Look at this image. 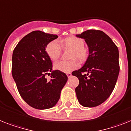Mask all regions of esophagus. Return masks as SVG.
<instances>
[{"mask_svg": "<svg viewBox=\"0 0 131 131\" xmlns=\"http://www.w3.org/2000/svg\"><path fill=\"white\" fill-rule=\"evenodd\" d=\"M67 77L69 78V77H71V75H71V73H67Z\"/></svg>", "mask_w": 131, "mask_h": 131, "instance_id": "obj_1", "label": "esophagus"}]
</instances>
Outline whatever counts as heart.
I'll list each match as a JSON object with an SVG mask.
<instances>
[{
  "label": "heart",
  "instance_id": "heart-1",
  "mask_svg": "<svg viewBox=\"0 0 131 131\" xmlns=\"http://www.w3.org/2000/svg\"><path fill=\"white\" fill-rule=\"evenodd\" d=\"M59 42L53 40L46 46V52L52 60H57L62 54V47L64 49H72L71 58H77L80 61H84L88 56V49L84 46L82 38L75 36L69 37ZM79 64L76 59L71 60H59L54 64L55 69L63 73H70L79 67Z\"/></svg>",
  "mask_w": 131,
  "mask_h": 131
}]
</instances>
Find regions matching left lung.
<instances>
[{
    "mask_svg": "<svg viewBox=\"0 0 131 131\" xmlns=\"http://www.w3.org/2000/svg\"><path fill=\"white\" fill-rule=\"evenodd\" d=\"M76 36L84 39L89 48L85 64L72 73L79 81L75 88L77 97L84 107H95L114 89L120 71L118 49L102 31L90 29Z\"/></svg>",
    "mask_w": 131,
    "mask_h": 131,
    "instance_id": "1",
    "label": "left lung"
}]
</instances>
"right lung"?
<instances>
[{
  "instance_id": "right-lung-1",
  "label": "right lung",
  "mask_w": 131,
  "mask_h": 131,
  "mask_svg": "<svg viewBox=\"0 0 131 131\" xmlns=\"http://www.w3.org/2000/svg\"><path fill=\"white\" fill-rule=\"evenodd\" d=\"M57 38V35L34 31L23 37L13 50V77L21 97L36 109L54 106L67 81L65 73L52 71V61L46 52V45ZM49 72L51 79L48 81L45 75Z\"/></svg>"
}]
</instances>
